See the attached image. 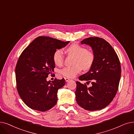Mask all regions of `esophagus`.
I'll list each match as a JSON object with an SVG mask.
<instances>
[{
    "label": "esophagus",
    "instance_id": "esophagus-1",
    "mask_svg": "<svg viewBox=\"0 0 134 134\" xmlns=\"http://www.w3.org/2000/svg\"><path fill=\"white\" fill-rule=\"evenodd\" d=\"M65 81H66V82H67V81H69V80H71L70 79H69V78H65Z\"/></svg>",
    "mask_w": 134,
    "mask_h": 134
}]
</instances>
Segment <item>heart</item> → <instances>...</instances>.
<instances>
[{
  "label": "heart",
  "mask_w": 134,
  "mask_h": 134,
  "mask_svg": "<svg viewBox=\"0 0 134 134\" xmlns=\"http://www.w3.org/2000/svg\"><path fill=\"white\" fill-rule=\"evenodd\" d=\"M69 55L75 56L73 66L65 67L60 70V73L66 78H73L80 73L82 69L84 70L90 69L95 61V54L92 51L88 50L84 46L78 43L71 45L67 49ZM53 59L55 65L61 66L64 61L63 50L56 49L53 54Z\"/></svg>",
  "instance_id": "b5f03b06"
}]
</instances>
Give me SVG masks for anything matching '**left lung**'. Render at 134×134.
I'll use <instances>...</instances> for the list:
<instances>
[{
  "mask_svg": "<svg viewBox=\"0 0 134 134\" xmlns=\"http://www.w3.org/2000/svg\"><path fill=\"white\" fill-rule=\"evenodd\" d=\"M81 44L91 46L95 54V61L89 71L81 76V80L91 83L88 88L86 83L76 81L75 91L77 103L88 110L104 108L111 102L118 90L121 66L115 51L105 40L99 37H89Z\"/></svg>",
  "mask_w": 134,
  "mask_h": 134,
  "instance_id": "1",
  "label": "left lung"
}]
</instances>
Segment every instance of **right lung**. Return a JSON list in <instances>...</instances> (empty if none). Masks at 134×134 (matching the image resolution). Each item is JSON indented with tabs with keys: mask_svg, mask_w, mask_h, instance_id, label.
Instances as JSON below:
<instances>
[{
	"mask_svg": "<svg viewBox=\"0 0 134 134\" xmlns=\"http://www.w3.org/2000/svg\"><path fill=\"white\" fill-rule=\"evenodd\" d=\"M49 37H38L22 51L15 67L17 90L24 102L32 109L45 112L57 103L63 78L46 81L55 67L54 51L69 43Z\"/></svg>",
	"mask_w": 134,
	"mask_h": 134,
	"instance_id": "obj_1",
	"label": "right lung"
}]
</instances>
